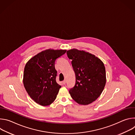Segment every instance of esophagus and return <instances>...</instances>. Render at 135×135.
Listing matches in <instances>:
<instances>
[{
	"label": "esophagus",
	"instance_id": "1",
	"mask_svg": "<svg viewBox=\"0 0 135 135\" xmlns=\"http://www.w3.org/2000/svg\"><path fill=\"white\" fill-rule=\"evenodd\" d=\"M66 80H64V81H62V83H63V84H66Z\"/></svg>",
	"mask_w": 135,
	"mask_h": 135
}]
</instances>
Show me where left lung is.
Segmentation results:
<instances>
[{
    "label": "left lung",
    "mask_w": 135,
    "mask_h": 135,
    "mask_svg": "<svg viewBox=\"0 0 135 135\" xmlns=\"http://www.w3.org/2000/svg\"><path fill=\"white\" fill-rule=\"evenodd\" d=\"M75 73V86L69 92L79 104L86 105L102 94L106 82L105 67L94 55L83 50L73 49L67 51Z\"/></svg>",
    "instance_id": "obj_1"
}]
</instances>
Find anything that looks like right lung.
<instances>
[{
  "label": "right lung",
  "instance_id": "obj_1",
  "mask_svg": "<svg viewBox=\"0 0 135 135\" xmlns=\"http://www.w3.org/2000/svg\"><path fill=\"white\" fill-rule=\"evenodd\" d=\"M66 51L44 50L31 57L25 66L24 86L31 98L41 106L51 105L61 87L55 80L57 71L54 64L56 59Z\"/></svg>",
  "mask_w": 135,
  "mask_h": 135
}]
</instances>
